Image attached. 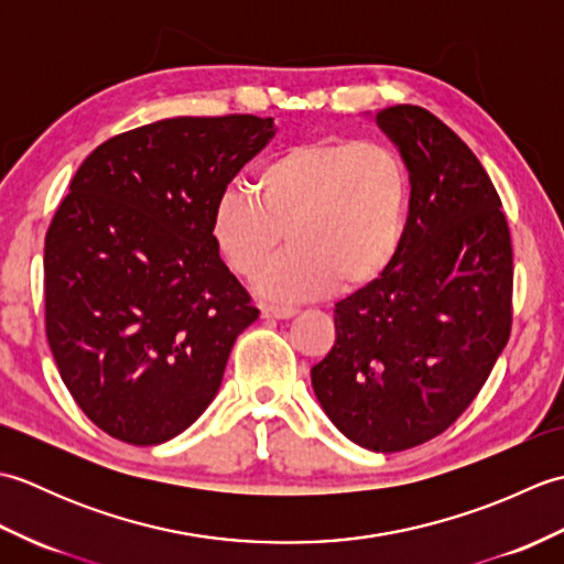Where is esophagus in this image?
Wrapping results in <instances>:
<instances>
[{
	"label": "esophagus",
	"mask_w": 564,
	"mask_h": 564,
	"mask_svg": "<svg viewBox=\"0 0 564 564\" xmlns=\"http://www.w3.org/2000/svg\"><path fill=\"white\" fill-rule=\"evenodd\" d=\"M297 313L293 305H263L261 315L263 317H275V319H289Z\"/></svg>",
	"instance_id": "obj_1"
}]
</instances>
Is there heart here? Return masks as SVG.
Returning <instances> with one entry per match:
<instances>
[{"mask_svg":"<svg viewBox=\"0 0 564 564\" xmlns=\"http://www.w3.org/2000/svg\"><path fill=\"white\" fill-rule=\"evenodd\" d=\"M247 188L215 198L208 235L223 261L269 297L358 291L390 269L410 215L412 178L386 142L322 138L275 152Z\"/></svg>","mask_w":564,"mask_h":564,"instance_id":"1","label":"heart"}]
</instances>
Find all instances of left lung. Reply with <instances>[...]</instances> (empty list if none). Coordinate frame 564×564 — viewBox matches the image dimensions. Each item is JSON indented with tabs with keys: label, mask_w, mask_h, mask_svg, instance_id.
<instances>
[{
	"label": "left lung",
	"mask_w": 564,
	"mask_h": 564,
	"mask_svg": "<svg viewBox=\"0 0 564 564\" xmlns=\"http://www.w3.org/2000/svg\"><path fill=\"white\" fill-rule=\"evenodd\" d=\"M376 121L412 178L404 237L334 307L337 341L310 376L346 438L394 453L443 434L482 390L511 334L513 254L492 178L441 118L400 104Z\"/></svg>",
	"instance_id": "obj_1"
}]
</instances>
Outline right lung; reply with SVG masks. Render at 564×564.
<instances>
[{
	"instance_id": "1",
	"label": "right lung",
	"mask_w": 564,
	"mask_h": 564,
	"mask_svg": "<svg viewBox=\"0 0 564 564\" xmlns=\"http://www.w3.org/2000/svg\"><path fill=\"white\" fill-rule=\"evenodd\" d=\"M273 118H164L101 142L45 235V334L69 394L106 434L154 446L206 412L251 305L208 235Z\"/></svg>"
}]
</instances>
